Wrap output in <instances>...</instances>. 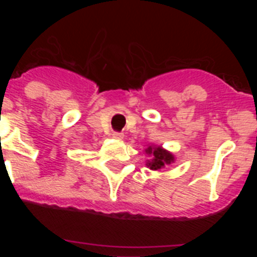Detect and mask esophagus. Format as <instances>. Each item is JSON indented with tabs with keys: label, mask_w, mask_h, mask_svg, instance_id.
<instances>
[{
	"label": "esophagus",
	"mask_w": 257,
	"mask_h": 257,
	"mask_svg": "<svg viewBox=\"0 0 257 257\" xmlns=\"http://www.w3.org/2000/svg\"><path fill=\"white\" fill-rule=\"evenodd\" d=\"M113 138H115V139H122V138H123V134L114 131V133H113Z\"/></svg>",
	"instance_id": "34e87169"
}]
</instances>
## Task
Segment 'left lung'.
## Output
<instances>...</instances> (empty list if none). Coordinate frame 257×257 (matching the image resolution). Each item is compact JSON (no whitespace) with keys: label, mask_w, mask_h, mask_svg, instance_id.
Returning a JSON list of instances; mask_svg holds the SVG:
<instances>
[{"label":"left lung","mask_w":257,"mask_h":257,"mask_svg":"<svg viewBox=\"0 0 257 257\" xmlns=\"http://www.w3.org/2000/svg\"><path fill=\"white\" fill-rule=\"evenodd\" d=\"M145 152L148 154H152V157H153V160L147 163L152 170H160L165 165H170L171 162H174V156L161 147H156V148L149 147Z\"/></svg>","instance_id":"obj_1"}]
</instances>
